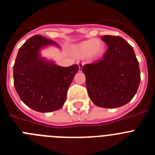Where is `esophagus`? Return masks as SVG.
I'll return each mask as SVG.
<instances>
[{"mask_svg":"<svg viewBox=\"0 0 155 155\" xmlns=\"http://www.w3.org/2000/svg\"><path fill=\"white\" fill-rule=\"evenodd\" d=\"M78 67H79V71H81L82 70V67H83V65H84V63L82 62H78Z\"/></svg>","mask_w":155,"mask_h":155,"instance_id":"obj_1","label":"esophagus"}]
</instances>
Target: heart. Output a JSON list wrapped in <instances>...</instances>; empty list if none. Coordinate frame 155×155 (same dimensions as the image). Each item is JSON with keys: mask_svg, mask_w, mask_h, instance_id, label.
I'll return each instance as SVG.
<instances>
[{"mask_svg": "<svg viewBox=\"0 0 155 155\" xmlns=\"http://www.w3.org/2000/svg\"><path fill=\"white\" fill-rule=\"evenodd\" d=\"M105 44L100 39H87L75 46L74 52L77 57L83 58L87 56L91 60H97L103 55Z\"/></svg>", "mask_w": 155, "mask_h": 155, "instance_id": "heart-1", "label": "heart"}]
</instances>
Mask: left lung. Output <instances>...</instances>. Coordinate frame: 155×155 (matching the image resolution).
Segmentation results:
<instances>
[{
  "mask_svg": "<svg viewBox=\"0 0 155 155\" xmlns=\"http://www.w3.org/2000/svg\"><path fill=\"white\" fill-rule=\"evenodd\" d=\"M108 46L102 60L82 67L86 87L93 103L113 109L126 105L137 93L140 71L134 50L120 36L103 35Z\"/></svg>",
  "mask_w": 155,
  "mask_h": 155,
  "instance_id": "1",
  "label": "left lung"
}]
</instances>
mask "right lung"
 Masks as SVG:
<instances>
[{"label": "right lung", "mask_w": 155, "mask_h": 155, "mask_svg": "<svg viewBox=\"0 0 155 155\" xmlns=\"http://www.w3.org/2000/svg\"><path fill=\"white\" fill-rule=\"evenodd\" d=\"M50 45L59 47L57 42L39 35L31 37L19 49L13 67L14 85L19 98L40 113L62 108L79 70L77 64L64 68L41 57L40 50Z\"/></svg>", "instance_id": "1"}]
</instances>
